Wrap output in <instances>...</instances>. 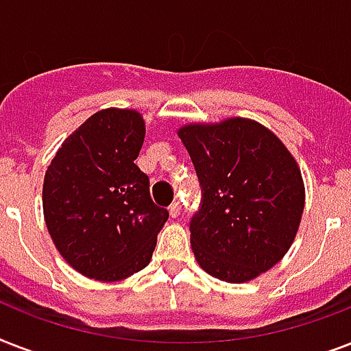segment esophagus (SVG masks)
Returning a JSON list of instances; mask_svg holds the SVG:
<instances>
[{"instance_id": "esophagus-1", "label": "esophagus", "mask_w": 351, "mask_h": 351, "mask_svg": "<svg viewBox=\"0 0 351 351\" xmlns=\"http://www.w3.org/2000/svg\"><path fill=\"white\" fill-rule=\"evenodd\" d=\"M169 213H171V217H173V219H176V217H178V215L182 213V204L178 202V200L171 204V206H169Z\"/></svg>"}]
</instances>
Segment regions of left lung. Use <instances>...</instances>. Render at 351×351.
Instances as JSON below:
<instances>
[{
  "instance_id": "obj_1",
  "label": "left lung",
  "mask_w": 351,
  "mask_h": 351,
  "mask_svg": "<svg viewBox=\"0 0 351 351\" xmlns=\"http://www.w3.org/2000/svg\"><path fill=\"white\" fill-rule=\"evenodd\" d=\"M202 198L189 222L198 264L226 282H247L277 264L299 230L304 184L295 158L245 118L178 131Z\"/></svg>"
}]
</instances>
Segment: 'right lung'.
<instances>
[{
  "mask_svg": "<svg viewBox=\"0 0 351 351\" xmlns=\"http://www.w3.org/2000/svg\"><path fill=\"white\" fill-rule=\"evenodd\" d=\"M145 123L136 111L106 109L58 149L43 182V215L58 251L82 275L121 280L145 267L167 209L153 202L134 160Z\"/></svg>",
  "mask_w": 351,
  "mask_h": 351,
  "instance_id": "1",
  "label": "right lung"
}]
</instances>
